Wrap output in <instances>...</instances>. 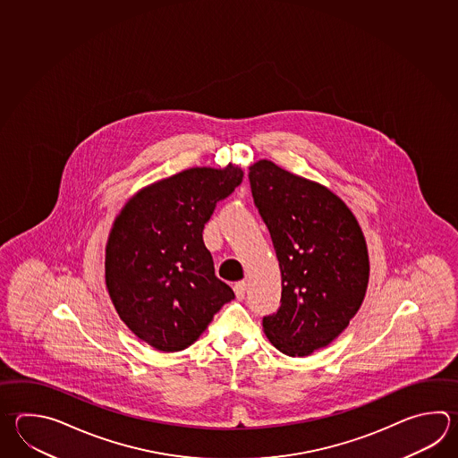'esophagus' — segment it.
<instances>
[{
	"instance_id": "esophagus-1",
	"label": "esophagus",
	"mask_w": 458,
	"mask_h": 458,
	"mask_svg": "<svg viewBox=\"0 0 458 458\" xmlns=\"http://www.w3.org/2000/svg\"><path fill=\"white\" fill-rule=\"evenodd\" d=\"M234 295H236V299L243 300L244 293H246V282L242 280V282H236L233 285Z\"/></svg>"
}]
</instances>
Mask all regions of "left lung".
<instances>
[{"mask_svg": "<svg viewBox=\"0 0 458 458\" xmlns=\"http://www.w3.org/2000/svg\"><path fill=\"white\" fill-rule=\"evenodd\" d=\"M248 176L282 274L280 307L262 318L264 333L284 354L310 355L335 341L364 301V233L349 207L318 182L269 159Z\"/></svg>", "mask_w": 458, "mask_h": 458, "instance_id": "1", "label": "left lung"}]
</instances>
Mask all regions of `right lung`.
Returning a JSON list of instances; mask_svg holds the SVG:
<instances>
[{
	"label": "right lung",
	"instance_id": "right-lung-1",
	"mask_svg": "<svg viewBox=\"0 0 458 458\" xmlns=\"http://www.w3.org/2000/svg\"><path fill=\"white\" fill-rule=\"evenodd\" d=\"M243 171L191 168L141 189L122 208L106 246V285L122 321L147 344L182 351L234 299L215 276L202 232Z\"/></svg>",
	"mask_w": 458,
	"mask_h": 458
}]
</instances>
